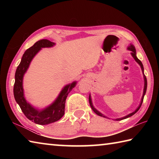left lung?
<instances>
[{
	"instance_id": "8db88e82",
	"label": "left lung",
	"mask_w": 159,
	"mask_h": 159,
	"mask_svg": "<svg viewBox=\"0 0 159 159\" xmlns=\"http://www.w3.org/2000/svg\"><path fill=\"white\" fill-rule=\"evenodd\" d=\"M128 50L131 51V52H131V55L133 56V57L134 58V60H135V61H137V62H138V63L139 64V66H140L141 69H142V73H143L144 80V86L143 95H142V99H141V102H140V104H139V107H138V108H137V109H135V111H133V112H132V113H130V114H128V115H127V116H125L123 117V118H116V119H115L116 120H123V119H125V118H129V117L132 116L134 115V114H135V113H136L137 111H138V110L139 109V108H140V107H141V105H142V102H143L144 97L145 93H146L147 88V78H146V76H145V75L144 74V67H143V64H142V61H141L140 60H139L138 57H137V56H136V50H135V48H134V45H130V46L128 47ZM89 103H90V107H91V108H92V109H93V111L94 112H95L96 114H98V116H102V117H104V118H107V116H104L103 114H101L100 112H99V111H98V110H97V109L95 108V107H93V102H92V99H91V96H90V95H89Z\"/></svg>"
}]
</instances>
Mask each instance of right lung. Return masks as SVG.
Here are the masks:
<instances>
[{"label":"right lung","mask_w":159,"mask_h":159,"mask_svg":"<svg viewBox=\"0 0 159 159\" xmlns=\"http://www.w3.org/2000/svg\"><path fill=\"white\" fill-rule=\"evenodd\" d=\"M55 45V43L51 42L47 39H42L35 43V44L25 51L21 57L20 64L17 66L15 72V81L14 84V97L15 101L20 107L21 111L26 117L39 125H47L57 121L64 114L66 99L68 94L76 86V81L66 85L58 95L57 99L53 102L42 110L37 109L26 102L24 95L23 89V77L27 71L31 60L35 55L43 48H50Z\"/></svg>","instance_id":"add662e5"}]
</instances>
